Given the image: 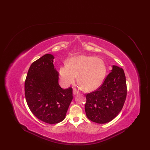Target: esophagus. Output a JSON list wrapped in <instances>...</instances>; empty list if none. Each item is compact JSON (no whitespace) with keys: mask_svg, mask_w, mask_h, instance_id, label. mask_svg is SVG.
Returning a JSON list of instances; mask_svg holds the SVG:
<instances>
[{"mask_svg":"<svg viewBox=\"0 0 150 150\" xmlns=\"http://www.w3.org/2000/svg\"><path fill=\"white\" fill-rule=\"evenodd\" d=\"M79 93V92H78L76 89H74V90H73V94L74 96H76V95H77V94Z\"/></svg>","mask_w":150,"mask_h":150,"instance_id":"obj_1","label":"esophagus"}]
</instances>
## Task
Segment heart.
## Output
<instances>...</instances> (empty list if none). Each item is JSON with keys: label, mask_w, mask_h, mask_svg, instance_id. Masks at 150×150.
Masks as SVG:
<instances>
[{"label": "heart", "mask_w": 150, "mask_h": 150, "mask_svg": "<svg viewBox=\"0 0 150 150\" xmlns=\"http://www.w3.org/2000/svg\"><path fill=\"white\" fill-rule=\"evenodd\" d=\"M106 73L104 61L99 58L80 55L70 58L68 64L60 67L59 76L62 84L68 86L74 83L77 78L78 81L87 91L98 88L103 83Z\"/></svg>", "instance_id": "heart-1"}]
</instances>
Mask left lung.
Returning a JSON list of instances; mask_svg holds the SVG:
<instances>
[{
  "mask_svg": "<svg viewBox=\"0 0 150 150\" xmlns=\"http://www.w3.org/2000/svg\"><path fill=\"white\" fill-rule=\"evenodd\" d=\"M112 68L101 87L86 95V116L97 123L112 120L121 111L127 97V82L123 69L114 65Z\"/></svg>",
  "mask_w": 150,
  "mask_h": 150,
  "instance_id": "8db88e82",
  "label": "left lung"
}]
</instances>
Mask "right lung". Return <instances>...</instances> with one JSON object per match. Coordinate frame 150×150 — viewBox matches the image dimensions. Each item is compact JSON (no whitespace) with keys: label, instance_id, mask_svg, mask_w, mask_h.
Masks as SVG:
<instances>
[{"label":"right lung","instance_id":"add662e5","mask_svg":"<svg viewBox=\"0 0 150 150\" xmlns=\"http://www.w3.org/2000/svg\"><path fill=\"white\" fill-rule=\"evenodd\" d=\"M54 58L49 53L33 62L25 82V96L30 111L38 119L49 124L65 119L73 99L72 88L64 89L59 85Z\"/></svg>","mask_w":150,"mask_h":150}]
</instances>
